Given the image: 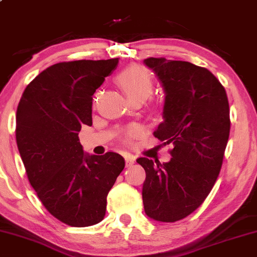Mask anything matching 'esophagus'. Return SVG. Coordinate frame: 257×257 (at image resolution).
<instances>
[{"mask_svg": "<svg viewBox=\"0 0 257 257\" xmlns=\"http://www.w3.org/2000/svg\"><path fill=\"white\" fill-rule=\"evenodd\" d=\"M136 156H133V155L131 154H126L125 155V162H126V166L130 167L132 166L134 163H136Z\"/></svg>", "mask_w": 257, "mask_h": 257, "instance_id": "1", "label": "esophagus"}]
</instances>
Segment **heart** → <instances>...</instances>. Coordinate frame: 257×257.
<instances>
[{
  "mask_svg": "<svg viewBox=\"0 0 257 257\" xmlns=\"http://www.w3.org/2000/svg\"><path fill=\"white\" fill-rule=\"evenodd\" d=\"M117 81L132 101H145L149 98L154 91L153 76L149 70L142 66L127 67L118 75ZM139 132H140L139 127L132 126L126 130V137L128 139L134 138L138 136Z\"/></svg>",
  "mask_w": 257,
  "mask_h": 257,
  "instance_id": "heart-1",
  "label": "heart"
}]
</instances>
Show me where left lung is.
I'll use <instances>...</instances> for the list:
<instances>
[{"instance_id": "1", "label": "left lung", "mask_w": 257, "mask_h": 257, "mask_svg": "<svg viewBox=\"0 0 257 257\" xmlns=\"http://www.w3.org/2000/svg\"><path fill=\"white\" fill-rule=\"evenodd\" d=\"M165 92L163 118L154 136L173 145L171 161L137 159L145 168V212L161 222L182 220L211 192L230 133L226 92L208 69L188 61L145 59Z\"/></svg>"}]
</instances>
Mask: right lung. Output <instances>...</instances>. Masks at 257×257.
I'll use <instances>...</instances> for the list:
<instances>
[{"label": "right lung", "instance_id": "obj_1", "mask_svg": "<svg viewBox=\"0 0 257 257\" xmlns=\"http://www.w3.org/2000/svg\"><path fill=\"white\" fill-rule=\"evenodd\" d=\"M117 65L118 58L52 65L28 84L17 108V146L29 183L70 226L103 220L108 192L124 170L119 154L87 155L78 139L82 125H92V95Z\"/></svg>", "mask_w": 257, "mask_h": 257}]
</instances>
